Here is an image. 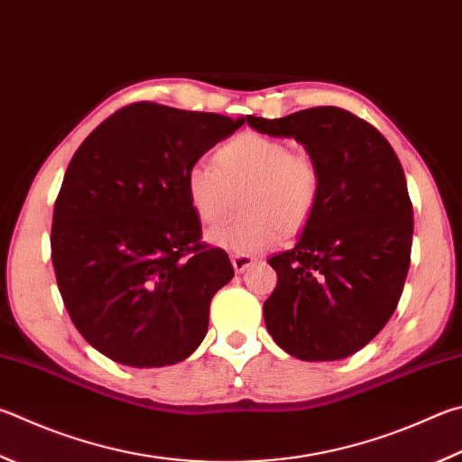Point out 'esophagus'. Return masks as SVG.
I'll return each mask as SVG.
<instances>
[{
  "label": "esophagus",
  "mask_w": 462,
  "mask_h": 462,
  "mask_svg": "<svg viewBox=\"0 0 462 462\" xmlns=\"http://www.w3.org/2000/svg\"><path fill=\"white\" fill-rule=\"evenodd\" d=\"M230 260H232L234 271H236V273H245L248 266H253V264L256 263L254 256H250V254H238V253H234V254L230 256Z\"/></svg>",
  "instance_id": "obj_1"
}]
</instances>
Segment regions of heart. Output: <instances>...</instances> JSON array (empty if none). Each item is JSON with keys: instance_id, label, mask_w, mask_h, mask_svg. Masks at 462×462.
<instances>
[{"instance_id": "b5f03b06", "label": "heart", "mask_w": 462, "mask_h": 462, "mask_svg": "<svg viewBox=\"0 0 462 462\" xmlns=\"http://www.w3.org/2000/svg\"><path fill=\"white\" fill-rule=\"evenodd\" d=\"M321 183V170L311 155L260 133L226 139L214 151V165L196 163L186 173L188 199L206 224L228 212L234 191L246 189L242 208L248 214L208 232L214 246L238 254L273 248L282 230H303L317 212Z\"/></svg>"}]
</instances>
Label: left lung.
Wrapping results in <instances>:
<instances>
[{"instance_id":"obj_1","label":"left lung","mask_w":462,"mask_h":462,"mask_svg":"<svg viewBox=\"0 0 462 462\" xmlns=\"http://www.w3.org/2000/svg\"><path fill=\"white\" fill-rule=\"evenodd\" d=\"M246 121L303 143L323 181L295 248L268 258L276 287L264 300L266 329L305 362L354 356L390 321L410 268L414 217L396 151L374 125L339 106Z\"/></svg>"}]
</instances>
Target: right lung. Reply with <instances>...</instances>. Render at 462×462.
I'll list each match as a JSON object with an SVG mask.
<instances>
[{
	"label": "right lung",
	"mask_w": 462,
	"mask_h": 462,
	"mask_svg": "<svg viewBox=\"0 0 462 462\" xmlns=\"http://www.w3.org/2000/svg\"><path fill=\"white\" fill-rule=\"evenodd\" d=\"M245 116L133 103L77 149L52 217V264L66 311L116 364L183 362L208 333L209 300L234 276L202 242L186 173Z\"/></svg>",
	"instance_id": "obj_1"
}]
</instances>
